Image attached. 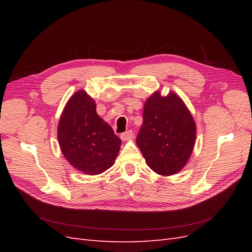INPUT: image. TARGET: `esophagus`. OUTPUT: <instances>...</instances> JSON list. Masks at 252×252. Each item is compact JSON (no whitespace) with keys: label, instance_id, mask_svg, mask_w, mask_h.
<instances>
[{"label":"esophagus","instance_id":"1","mask_svg":"<svg viewBox=\"0 0 252 252\" xmlns=\"http://www.w3.org/2000/svg\"><path fill=\"white\" fill-rule=\"evenodd\" d=\"M132 138H133L132 130H127V131L123 132V133H121V139L123 140V141H128V140H130Z\"/></svg>","mask_w":252,"mask_h":252}]
</instances>
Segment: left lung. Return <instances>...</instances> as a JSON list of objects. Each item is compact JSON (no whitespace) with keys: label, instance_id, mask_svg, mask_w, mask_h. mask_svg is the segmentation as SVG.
<instances>
[{"label":"left lung","instance_id":"8db88e82","mask_svg":"<svg viewBox=\"0 0 252 252\" xmlns=\"http://www.w3.org/2000/svg\"><path fill=\"white\" fill-rule=\"evenodd\" d=\"M195 141V123L186 105L173 93L162 96L157 91L144 105L143 124L136 136L150 168L171 175L184 167Z\"/></svg>","mask_w":252,"mask_h":252}]
</instances>
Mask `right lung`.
<instances>
[{"mask_svg": "<svg viewBox=\"0 0 252 252\" xmlns=\"http://www.w3.org/2000/svg\"><path fill=\"white\" fill-rule=\"evenodd\" d=\"M58 139L67 161L90 175L110 168L122 143L97 116L94 101L84 90L75 93L66 104L59 122Z\"/></svg>", "mask_w": 252, "mask_h": 252, "instance_id": "obj_1", "label": "right lung"}]
</instances>
